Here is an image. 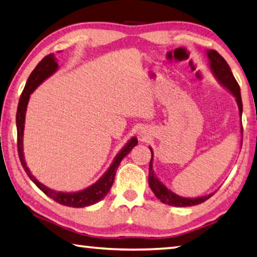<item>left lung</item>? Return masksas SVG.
I'll use <instances>...</instances> for the list:
<instances>
[{"label": "left lung", "instance_id": "8db88e82", "mask_svg": "<svg viewBox=\"0 0 257 257\" xmlns=\"http://www.w3.org/2000/svg\"><path fill=\"white\" fill-rule=\"evenodd\" d=\"M206 59L208 61V69L212 72V75L215 77L216 81L219 84L224 87L225 89L230 92V94L236 98V103L238 106V112H239V118L241 119L242 114V102H241V95H240V88H239L238 82L234 79V77L231 72V69L228 66V63L225 62V60L216 51L214 50H206L205 52ZM240 134L242 137V127L240 122ZM150 147L151 153H152V159L150 162V172H149V185L151 187L152 191H153L154 195L158 197L161 202L164 204H168L170 206H177V207H185V206H193V205H198L203 202H205L206 199L210 198L214 193L203 195V196L198 197H182L173 193L165 186L162 181H161L158 177H156L155 172L153 170V150Z\"/></svg>", "mask_w": 257, "mask_h": 257}]
</instances>
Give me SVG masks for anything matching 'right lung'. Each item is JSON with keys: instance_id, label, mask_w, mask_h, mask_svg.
Returning a JSON list of instances; mask_svg holds the SVG:
<instances>
[{"instance_id": "right-lung-1", "label": "right lung", "mask_w": 257, "mask_h": 257, "mask_svg": "<svg viewBox=\"0 0 257 257\" xmlns=\"http://www.w3.org/2000/svg\"><path fill=\"white\" fill-rule=\"evenodd\" d=\"M59 70L58 60H56L54 54H50L45 56L37 67L34 69L33 72L30 73L26 86L24 88V92L21 94L18 110H17V133H18V152H19V159L20 162L23 164L26 173L32 179V181L40 188L43 193L47 195L50 198L54 199L55 202L62 205L70 206V207H85L96 204L106 196L108 190L111 189L115 178V172L118 169L121 161L125 158L135 146L138 144V141L136 137H132L129 141L125 143V145L120 150L115 158L113 159L110 167L107 170L104 172V175L99 178V179L95 182V184L90 185L87 188L78 191H70V193H66V191H58L54 189H51L50 187L42 184L41 181L36 179L32 172H30L29 168L27 167L25 160L24 154V132H25V120H26V112H27L28 102L30 98V95L34 93V90L37 88L38 86L43 84L47 78H50L52 75Z\"/></svg>"}]
</instances>
